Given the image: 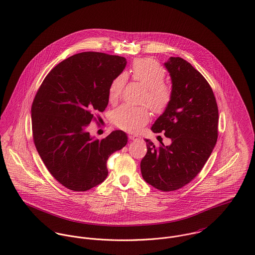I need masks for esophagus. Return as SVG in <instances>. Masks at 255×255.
<instances>
[{
	"mask_svg": "<svg viewBox=\"0 0 255 255\" xmlns=\"http://www.w3.org/2000/svg\"><path fill=\"white\" fill-rule=\"evenodd\" d=\"M129 139H130L131 141H137V140L140 139V137H139L138 135H130V136H129Z\"/></svg>",
	"mask_w": 255,
	"mask_h": 255,
	"instance_id": "1",
	"label": "esophagus"
}]
</instances>
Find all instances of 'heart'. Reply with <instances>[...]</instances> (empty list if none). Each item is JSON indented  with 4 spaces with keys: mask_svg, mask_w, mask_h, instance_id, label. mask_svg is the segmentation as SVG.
Wrapping results in <instances>:
<instances>
[{
    "mask_svg": "<svg viewBox=\"0 0 255 255\" xmlns=\"http://www.w3.org/2000/svg\"><path fill=\"white\" fill-rule=\"evenodd\" d=\"M127 76L133 81L139 82L145 87L142 103L156 114L163 113L170 105L173 96L172 87L164 82L166 72L161 64L152 58H137L130 65ZM126 76L119 74L112 80L109 87V98L111 102H116L126 84ZM150 118L146 107H132L123 105L116 109L113 114L114 123L125 131H137Z\"/></svg>",
    "mask_w": 255,
    "mask_h": 255,
    "instance_id": "b5f03b06",
    "label": "heart"
}]
</instances>
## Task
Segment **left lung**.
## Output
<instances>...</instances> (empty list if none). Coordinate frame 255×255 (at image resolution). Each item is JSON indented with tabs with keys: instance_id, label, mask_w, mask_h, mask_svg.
Instances as JSON below:
<instances>
[{
	"instance_id": "1",
	"label": "left lung",
	"mask_w": 255,
	"mask_h": 255,
	"mask_svg": "<svg viewBox=\"0 0 255 255\" xmlns=\"http://www.w3.org/2000/svg\"><path fill=\"white\" fill-rule=\"evenodd\" d=\"M172 80L168 108L151 127L164 132L170 145L147 139L141 171L146 183L163 192L176 191L196 178L210 156L218 138V107L215 96L200 72L182 57L165 62Z\"/></svg>"
}]
</instances>
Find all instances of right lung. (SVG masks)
<instances>
[{
    "label": "right lung",
    "mask_w": 255,
    "mask_h": 255,
    "mask_svg": "<svg viewBox=\"0 0 255 255\" xmlns=\"http://www.w3.org/2000/svg\"><path fill=\"white\" fill-rule=\"evenodd\" d=\"M126 58L84 52L54 67L31 107L33 141L45 166L68 190L85 192L108 176L107 161L126 145L121 130L94 140L87 127L109 104V87L126 66Z\"/></svg>",
    "instance_id": "right-lung-1"
}]
</instances>
